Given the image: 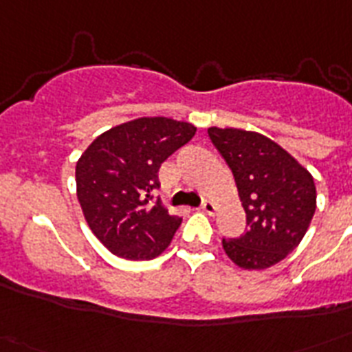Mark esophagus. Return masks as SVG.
Returning a JSON list of instances; mask_svg holds the SVG:
<instances>
[{
    "label": "esophagus",
    "instance_id": "obj_1",
    "mask_svg": "<svg viewBox=\"0 0 352 352\" xmlns=\"http://www.w3.org/2000/svg\"><path fill=\"white\" fill-rule=\"evenodd\" d=\"M201 210H203L204 214L214 215L215 212H217V206H215V203H212V201H204L203 206H201Z\"/></svg>",
    "mask_w": 352,
    "mask_h": 352
}]
</instances>
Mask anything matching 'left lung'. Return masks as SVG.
<instances>
[{
  "mask_svg": "<svg viewBox=\"0 0 352 352\" xmlns=\"http://www.w3.org/2000/svg\"><path fill=\"white\" fill-rule=\"evenodd\" d=\"M208 137L232 170L246 214V232L223 239L239 268L265 270L283 261L309 230L316 186L307 168L268 137L235 127H208Z\"/></svg>",
  "mask_w": 352,
  "mask_h": 352,
  "instance_id": "1",
  "label": "left lung"
}]
</instances>
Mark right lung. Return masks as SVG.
<instances>
[{
    "instance_id": "add662e5",
    "label": "right lung",
    "mask_w": 352,
    "mask_h": 352,
    "mask_svg": "<svg viewBox=\"0 0 352 352\" xmlns=\"http://www.w3.org/2000/svg\"><path fill=\"white\" fill-rule=\"evenodd\" d=\"M197 127L168 117H142L107 129L76 162V197L91 232L107 250L131 261L160 256L181 217L151 201L159 168L192 140Z\"/></svg>"
}]
</instances>
